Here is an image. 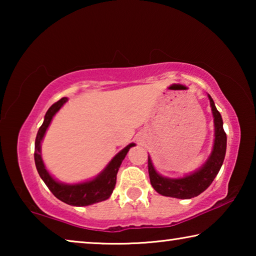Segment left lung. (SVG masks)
Returning a JSON list of instances; mask_svg holds the SVG:
<instances>
[{
	"instance_id": "1",
	"label": "left lung",
	"mask_w": 256,
	"mask_h": 256,
	"mask_svg": "<svg viewBox=\"0 0 256 256\" xmlns=\"http://www.w3.org/2000/svg\"><path fill=\"white\" fill-rule=\"evenodd\" d=\"M209 99L212 114L214 118V144L211 156L202 168L193 174L183 177V178H166V177L160 176L154 170L152 162L148 157L150 183L152 188L164 196L176 198H190L198 196V194H201L203 190L209 188L222 166L224 156H226L227 136L226 132L224 131L222 115L216 108L210 94Z\"/></svg>"
}]
</instances>
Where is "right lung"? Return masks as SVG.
Wrapping results in <instances>:
<instances>
[{
  "mask_svg": "<svg viewBox=\"0 0 256 256\" xmlns=\"http://www.w3.org/2000/svg\"><path fill=\"white\" fill-rule=\"evenodd\" d=\"M68 98H62L58 102L53 104L47 110L45 115V120L42 122V126L38 130L36 141H34V164H36V168L42 180H44V183L47 185V188L54 196L64 203L70 206H90L94 203L100 202L104 200H107L112 193V190L115 188L116 184V175L120 170V164H122L125 156L128 152V150L131 146H136L134 144H128V146L120 151V152L112 158V162L107 164V167L100 174H99L96 178L86 183L80 184H62L56 182L53 177H52L48 172L46 170L42 162V156H40V144L42 138L45 136V132L48 125L50 123L53 116L58 112L60 107L63 106V104H66Z\"/></svg>",
  "mask_w": 256,
  "mask_h": 256,
  "instance_id": "add662e5",
  "label": "right lung"
}]
</instances>
